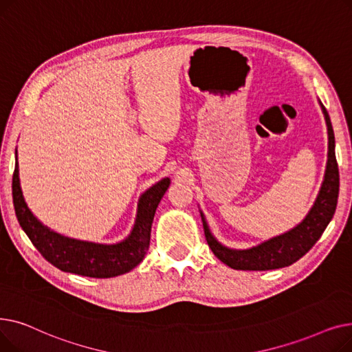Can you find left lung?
Segmentation results:
<instances>
[{
	"mask_svg": "<svg viewBox=\"0 0 352 352\" xmlns=\"http://www.w3.org/2000/svg\"><path fill=\"white\" fill-rule=\"evenodd\" d=\"M325 117L328 130V160L320 192L307 216L296 226L282 235L274 236L249 249H232L217 241L209 229L206 217L202 216L205 236L209 248L217 259L232 270L238 271H270L285 267L302 258L321 238L337 209L340 192V173L336 159V138L327 109L318 100Z\"/></svg>",
	"mask_w": 352,
	"mask_h": 352,
	"instance_id": "left-lung-1",
	"label": "left lung"
}]
</instances>
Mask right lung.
<instances>
[{
    "mask_svg": "<svg viewBox=\"0 0 352 352\" xmlns=\"http://www.w3.org/2000/svg\"><path fill=\"white\" fill-rule=\"evenodd\" d=\"M170 179L163 177L139 197L136 221L123 241L117 243H96L64 236L43 225L27 206L24 199L19 156L15 150V170L12 176V202L16 219L38 252L63 272L90 278H113L130 272L136 267L150 245L153 217Z\"/></svg>",
    "mask_w": 352,
    "mask_h": 352,
    "instance_id": "obj_1",
    "label": "right lung"
}]
</instances>
